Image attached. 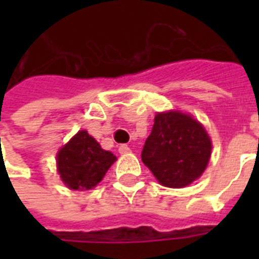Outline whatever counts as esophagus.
<instances>
[{
	"label": "esophagus",
	"instance_id": "34e87169",
	"mask_svg": "<svg viewBox=\"0 0 259 259\" xmlns=\"http://www.w3.org/2000/svg\"><path fill=\"white\" fill-rule=\"evenodd\" d=\"M119 154H129L130 152V148L127 146H126V144H120V146H119Z\"/></svg>",
	"mask_w": 259,
	"mask_h": 259
}]
</instances>
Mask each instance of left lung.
<instances>
[{"mask_svg":"<svg viewBox=\"0 0 259 259\" xmlns=\"http://www.w3.org/2000/svg\"><path fill=\"white\" fill-rule=\"evenodd\" d=\"M211 150V139L198 120L180 111H168L155 115L141 161L161 185L182 189L202 175Z\"/></svg>","mask_w":259,"mask_h":259,"instance_id":"left-lung-1","label":"left lung"}]
</instances>
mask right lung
Wrapping results in <instances>:
<instances>
[{"instance_id":"add662e5","label":"right lung","mask_w":259,"mask_h":259,"mask_svg":"<svg viewBox=\"0 0 259 259\" xmlns=\"http://www.w3.org/2000/svg\"><path fill=\"white\" fill-rule=\"evenodd\" d=\"M116 161L111 151L101 146L85 130H80L57 154V169L70 190H90L96 187Z\"/></svg>"}]
</instances>
